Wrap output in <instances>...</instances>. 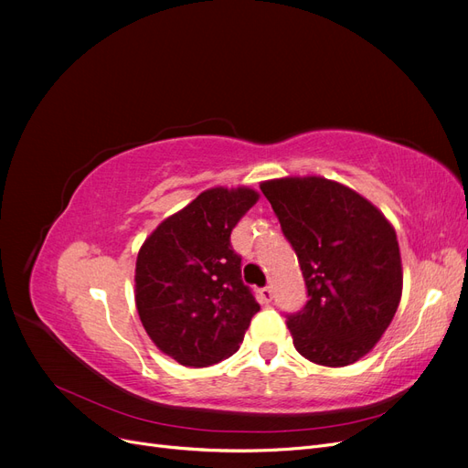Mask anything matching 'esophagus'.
Instances as JSON below:
<instances>
[{"instance_id": "34e87169", "label": "esophagus", "mask_w": 468, "mask_h": 468, "mask_svg": "<svg viewBox=\"0 0 468 468\" xmlns=\"http://www.w3.org/2000/svg\"><path fill=\"white\" fill-rule=\"evenodd\" d=\"M258 296H260V303H263V304H267V303H271L273 301V291H271V287H261L260 291H258Z\"/></svg>"}]
</instances>
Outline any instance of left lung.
Instances as JSON below:
<instances>
[{"label":"left lung","mask_w":468,"mask_h":468,"mask_svg":"<svg viewBox=\"0 0 468 468\" xmlns=\"http://www.w3.org/2000/svg\"><path fill=\"white\" fill-rule=\"evenodd\" d=\"M282 236L299 258L306 304L287 314L296 351L325 367L369 353L402 294L396 232L359 193L324 177L261 183Z\"/></svg>","instance_id":"left-lung-1"}]
</instances>
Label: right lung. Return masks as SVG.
Masks as SVG:
<instances>
[{
	"label": "right lung",
	"mask_w": 468,
	"mask_h": 468,
	"mask_svg": "<svg viewBox=\"0 0 468 468\" xmlns=\"http://www.w3.org/2000/svg\"><path fill=\"white\" fill-rule=\"evenodd\" d=\"M248 187H215L165 218L136 258V310L165 356L208 367L234 356L260 310L242 281L232 229L256 205Z\"/></svg>",
	"instance_id": "add662e5"
}]
</instances>
